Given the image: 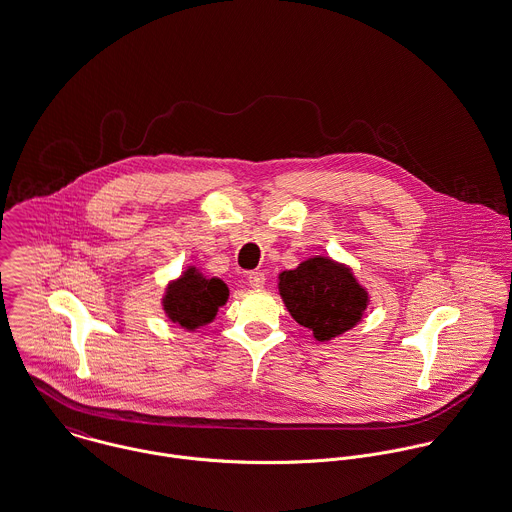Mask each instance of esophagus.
Returning <instances> with one entry per match:
<instances>
[{"mask_svg": "<svg viewBox=\"0 0 512 512\" xmlns=\"http://www.w3.org/2000/svg\"><path fill=\"white\" fill-rule=\"evenodd\" d=\"M265 273H261V271H253V273H249V277H247V283L251 288H263L265 286Z\"/></svg>", "mask_w": 512, "mask_h": 512, "instance_id": "esophagus-1", "label": "esophagus"}]
</instances>
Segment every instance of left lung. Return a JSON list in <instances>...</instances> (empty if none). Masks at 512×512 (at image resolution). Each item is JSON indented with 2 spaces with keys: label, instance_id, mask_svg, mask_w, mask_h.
<instances>
[{
  "label": "left lung",
  "instance_id": "1",
  "mask_svg": "<svg viewBox=\"0 0 512 512\" xmlns=\"http://www.w3.org/2000/svg\"><path fill=\"white\" fill-rule=\"evenodd\" d=\"M279 290L290 316L318 341L351 330L367 308V292L351 271L326 257L300 263L279 277Z\"/></svg>",
  "mask_w": 512,
  "mask_h": 512
}]
</instances>
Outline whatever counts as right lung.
Returning a JSON list of instances; mask_svg holds the SVG:
<instances>
[{"mask_svg": "<svg viewBox=\"0 0 512 512\" xmlns=\"http://www.w3.org/2000/svg\"><path fill=\"white\" fill-rule=\"evenodd\" d=\"M229 290L220 279H206L190 267L176 283L167 288L163 308L172 322L186 330L204 326L216 318L220 306L226 304Z\"/></svg>", "mask_w": 512, "mask_h": 512, "instance_id": "right-lung-1", "label": "right lung"}]
</instances>
